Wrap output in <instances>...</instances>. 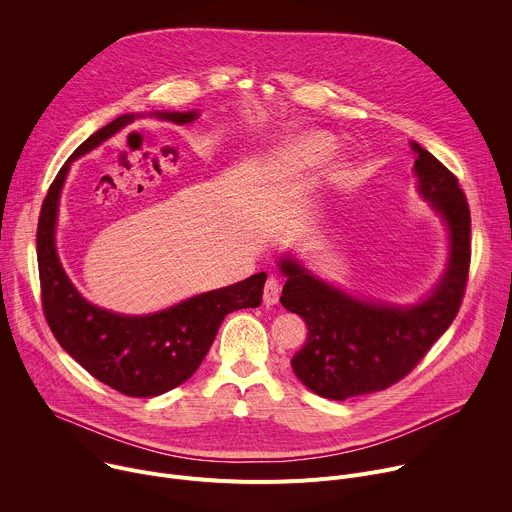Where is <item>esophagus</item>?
I'll return each mask as SVG.
<instances>
[{"label":"esophagus","mask_w":512,"mask_h":512,"mask_svg":"<svg viewBox=\"0 0 512 512\" xmlns=\"http://www.w3.org/2000/svg\"><path fill=\"white\" fill-rule=\"evenodd\" d=\"M279 294H281L279 281L275 277H269L265 281V287H263V304L265 306H275L279 302Z\"/></svg>","instance_id":"34e87169"}]
</instances>
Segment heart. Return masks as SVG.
Listing matches in <instances>:
<instances>
[{
    "mask_svg": "<svg viewBox=\"0 0 512 512\" xmlns=\"http://www.w3.org/2000/svg\"><path fill=\"white\" fill-rule=\"evenodd\" d=\"M330 137L324 133H310L306 137H302L296 148H294V156L298 162L302 164H312L318 162L320 158H324L330 150Z\"/></svg>",
    "mask_w": 512,
    "mask_h": 512,
    "instance_id": "b5f03b06",
    "label": "heart"
}]
</instances>
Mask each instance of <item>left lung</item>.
<instances>
[{"instance_id": "8db88e82", "label": "left lung", "mask_w": 512, "mask_h": 512, "mask_svg": "<svg viewBox=\"0 0 512 512\" xmlns=\"http://www.w3.org/2000/svg\"><path fill=\"white\" fill-rule=\"evenodd\" d=\"M419 192L446 218L452 235L450 267L433 296L411 308L354 300L320 281L294 259H283L287 275L281 306L308 324V342L291 358L298 379L316 395L344 401L383 391L407 377L462 306L470 271V206L458 178L411 143Z\"/></svg>"}]
</instances>
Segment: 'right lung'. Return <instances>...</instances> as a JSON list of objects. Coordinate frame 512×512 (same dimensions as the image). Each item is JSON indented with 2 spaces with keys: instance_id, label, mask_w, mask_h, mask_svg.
<instances>
[{
  "instance_id": "add662e5",
  "label": "right lung",
  "mask_w": 512,
  "mask_h": 512,
  "mask_svg": "<svg viewBox=\"0 0 512 512\" xmlns=\"http://www.w3.org/2000/svg\"><path fill=\"white\" fill-rule=\"evenodd\" d=\"M160 117L190 123L196 111L160 113ZM131 121L133 115H121L101 127L60 168L40 208L36 255L42 310L58 344L111 389L127 397H156L196 373L227 314L261 304L267 275L257 273L235 285L206 291L152 316H119L81 298L54 249L60 188L72 160L91 152Z\"/></svg>"
}]
</instances>
